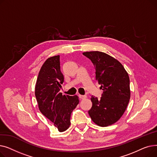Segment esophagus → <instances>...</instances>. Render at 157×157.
<instances>
[{"label": "esophagus", "mask_w": 157, "mask_h": 157, "mask_svg": "<svg viewBox=\"0 0 157 157\" xmlns=\"http://www.w3.org/2000/svg\"><path fill=\"white\" fill-rule=\"evenodd\" d=\"M79 97L80 99H85V98H86V95H79Z\"/></svg>", "instance_id": "obj_1"}]
</instances>
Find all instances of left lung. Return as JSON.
<instances>
[{
	"label": "left lung",
	"mask_w": 157,
	"mask_h": 157,
	"mask_svg": "<svg viewBox=\"0 0 157 157\" xmlns=\"http://www.w3.org/2000/svg\"><path fill=\"white\" fill-rule=\"evenodd\" d=\"M83 55L92 61L95 78L103 90L100 99L91 97L88 114L98 126L114 124L125 113L130 98V79L123 65L114 58L101 52H87Z\"/></svg>",
	"instance_id": "1"
}]
</instances>
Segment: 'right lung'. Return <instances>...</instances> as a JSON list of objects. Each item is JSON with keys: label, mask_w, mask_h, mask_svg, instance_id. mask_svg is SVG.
<instances>
[{"label": "right lung", "mask_w": 157, "mask_h": 157, "mask_svg": "<svg viewBox=\"0 0 157 157\" xmlns=\"http://www.w3.org/2000/svg\"><path fill=\"white\" fill-rule=\"evenodd\" d=\"M63 81L60 55L54 56L48 58L42 65L35 87L40 111L60 132L69 127L71 113L79 102L77 95H65L60 92Z\"/></svg>", "instance_id": "right-lung-1"}]
</instances>
